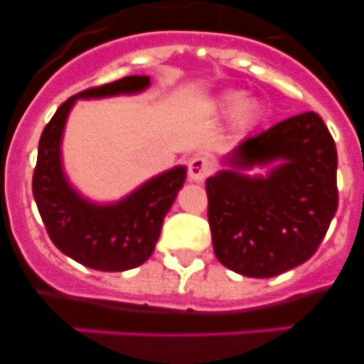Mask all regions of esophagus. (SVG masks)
Wrapping results in <instances>:
<instances>
[{
  "instance_id": "34e87169",
  "label": "esophagus",
  "mask_w": 364,
  "mask_h": 364,
  "mask_svg": "<svg viewBox=\"0 0 364 364\" xmlns=\"http://www.w3.org/2000/svg\"><path fill=\"white\" fill-rule=\"evenodd\" d=\"M211 175V162L208 156L204 155H195L189 160V176L196 182H202Z\"/></svg>"
}]
</instances>
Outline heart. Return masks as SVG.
Here are the masks:
<instances>
[{"label": "heart", "instance_id": "b5f03b06", "mask_svg": "<svg viewBox=\"0 0 364 364\" xmlns=\"http://www.w3.org/2000/svg\"><path fill=\"white\" fill-rule=\"evenodd\" d=\"M238 99V93L231 92L225 95V102H232ZM258 102L255 101V99H243V101L238 102V106H236V121H238V124H247V122H251L252 119H255L256 115H258Z\"/></svg>", "mask_w": 364, "mask_h": 364}]
</instances>
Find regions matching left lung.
Listing matches in <instances>:
<instances>
[{
	"instance_id": "8db88e82",
	"label": "left lung",
	"mask_w": 364,
	"mask_h": 364,
	"mask_svg": "<svg viewBox=\"0 0 364 364\" xmlns=\"http://www.w3.org/2000/svg\"><path fill=\"white\" fill-rule=\"evenodd\" d=\"M273 166L265 177L242 175ZM231 169L205 180L213 249L222 265L271 278L318 251L338 211V151L321 117L305 112L247 136L228 159Z\"/></svg>"
}]
</instances>
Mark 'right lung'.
<instances>
[{
  "label": "right lung",
  "mask_w": 364,
  "mask_h": 364,
  "mask_svg": "<svg viewBox=\"0 0 364 364\" xmlns=\"http://www.w3.org/2000/svg\"><path fill=\"white\" fill-rule=\"evenodd\" d=\"M149 86L148 75H128L88 88L63 102L39 139L32 193L53 245L81 265L106 272L128 271L153 255L166 213L186 178L178 166L112 205L92 204L68 184L61 166V136L66 117L79 97L136 93Z\"/></svg>",
  "instance_id": "1"
}]
</instances>
